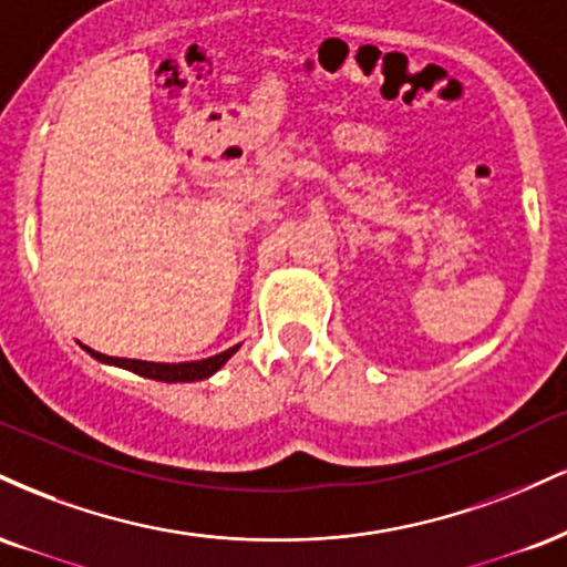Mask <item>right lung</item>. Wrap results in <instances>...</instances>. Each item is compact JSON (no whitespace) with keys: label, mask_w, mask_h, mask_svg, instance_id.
Wrapping results in <instances>:
<instances>
[{"label":"right lung","mask_w":567,"mask_h":567,"mask_svg":"<svg viewBox=\"0 0 567 567\" xmlns=\"http://www.w3.org/2000/svg\"><path fill=\"white\" fill-rule=\"evenodd\" d=\"M237 349H240V346H231V349L216 353V357H208L200 361H179V364H163V361H142V359H118V357H105V353H97L92 349H86V351L92 353L97 361L124 367V370L142 374V378L161 380V383H193V380H206L214 372L221 370L224 361H227Z\"/></svg>","instance_id":"obj_1"}]
</instances>
